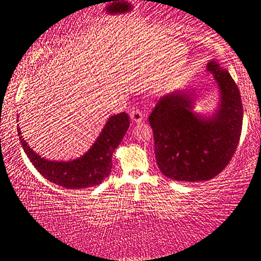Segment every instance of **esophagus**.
<instances>
[{"instance_id": "esophagus-1", "label": "esophagus", "mask_w": 261, "mask_h": 261, "mask_svg": "<svg viewBox=\"0 0 261 261\" xmlns=\"http://www.w3.org/2000/svg\"><path fill=\"white\" fill-rule=\"evenodd\" d=\"M130 117L134 122L140 123L141 121H143V113H141L140 110H138V109L132 110V112L130 113Z\"/></svg>"}]
</instances>
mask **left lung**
<instances>
[{
    "instance_id": "left-lung-1",
    "label": "left lung",
    "mask_w": 261,
    "mask_h": 261,
    "mask_svg": "<svg viewBox=\"0 0 261 261\" xmlns=\"http://www.w3.org/2000/svg\"><path fill=\"white\" fill-rule=\"evenodd\" d=\"M220 88L213 116L193 112L196 94L178 90L163 95L148 117L154 153L161 173L175 180H208L227 167L240 143L243 105L240 90L227 69L216 61L207 64Z\"/></svg>"
}]
</instances>
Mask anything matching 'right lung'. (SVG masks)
Returning a JSON list of instances; mask_svg holds the SVG:
<instances>
[{
    "mask_svg": "<svg viewBox=\"0 0 261 261\" xmlns=\"http://www.w3.org/2000/svg\"><path fill=\"white\" fill-rule=\"evenodd\" d=\"M126 113L113 115L106 123L98 139L83 156L72 161H49L35 153L26 143L18 127L19 140L26 155L43 177L69 190L99 185L112 170V156L129 129Z\"/></svg>",
    "mask_w": 261,
    "mask_h": 261,
    "instance_id": "right-lung-1",
    "label": "right lung"
}]
</instances>
